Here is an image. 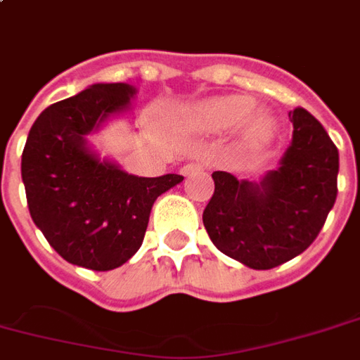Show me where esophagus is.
<instances>
[{
	"instance_id": "34e87169",
	"label": "esophagus",
	"mask_w": 360,
	"mask_h": 360,
	"mask_svg": "<svg viewBox=\"0 0 360 360\" xmlns=\"http://www.w3.org/2000/svg\"><path fill=\"white\" fill-rule=\"evenodd\" d=\"M202 169V164H187V166L181 167V175H188V173H194Z\"/></svg>"
}]
</instances>
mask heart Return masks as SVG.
Here are the masks:
<instances>
[{
  "label": "heart",
  "instance_id": "heart-1",
  "mask_svg": "<svg viewBox=\"0 0 360 360\" xmlns=\"http://www.w3.org/2000/svg\"><path fill=\"white\" fill-rule=\"evenodd\" d=\"M181 131L214 135L238 126L240 139L248 146L267 143L276 129V120L269 110L255 108L252 97L246 95H217L181 108L175 116Z\"/></svg>",
  "mask_w": 360,
  "mask_h": 360
}]
</instances>
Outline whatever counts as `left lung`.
<instances>
[{"mask_svg": "<svg viewBox=\"0 0 360 360\" xmlns=\"http://www.w3.org/2000/svg\"><path fill=\"white\" fill-rule=\"evenodd\" d=\"M288 116L294 133L278 166L259 181L214 172V196L202 214L217 250L257 271L278 267L305 252L336 202V145L305 108Z\"/></svg>", "mask_w": 360, "mask_h": 360, "instance_id": "left-lung-1", "label": "left lung"}]
</instances>
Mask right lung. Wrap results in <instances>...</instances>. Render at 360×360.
<instances>
[{
	"label": "right lung",
	"mask_w": 360,
	"mask_h": 360,
	"mask_svg": "<svg viewBox=\"0 0 360 360\" xmlns=\"http://www.w3.org/2000/svg\"><path fill=\"white\" fill-rule=\"evenodd\" d=\"M137 87L93 84L47 106L22 150V183L32 221L63 259L91 271H112L143 244L160 194L183 177H139L89 143L110 120L131 112Z\"/></svg>",
	"instance_id": "add662e5"
}]
</instances>
